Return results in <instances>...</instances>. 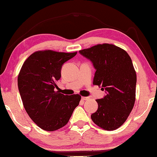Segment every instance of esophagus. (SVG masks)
Listing matches in <instances>:
<instances>
[{"instance_id":"obj_1","label":"esophagus","mask_w":157,"mask_h":157,"mask_svg":"<svg viewBox=\"0 0 157 157\" xmlns=\"http://www.w3.org/2000/svg\"><path fill=\"white\" fill-rule=\"evenodd\" d=\"M89 97H82V100H87L89 99Z\"/></svg>"}]
</instances>
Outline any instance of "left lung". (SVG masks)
Listing matches in <instances>:
<instances>
[{"label": "left lung", "mask_w": 157, "mask_h": 157, "mask_svg": "<svg viewBox=\"0 0 157 157\" xmlns=\"http://www.w3.org/2000/svg\"><path fill=\"white\" fill-rule=\"evenodd\" d=\"M79 52L95 69L93 84L106 93L96 100L98 108L91 114L92 121L105 130L116 129L125 122L135 102L136 74L131 58L125 50L108 44Z\"/></svg>", "instance_id": "obj_1"}]
</instances>
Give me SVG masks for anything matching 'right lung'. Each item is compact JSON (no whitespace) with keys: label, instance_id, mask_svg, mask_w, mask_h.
Returning <instances> with one entry per match:
<instances>
[{"label":"right lung","instance_id":"add662e5","mask_svg":"<svg viewBox=\"0 0 157 157\" xmlns=\"http://www.w3.org/2000/svg\"><path fill=\"white\" fill-rule=\"evenodd\" d=\"M77 52L44 50L32 54L23 63L18 77V87L29 116L42 129L52 132L66 125L78 107L81 96L58 91L63 63Z\"/></svg>","mask_w":157,"mask_h":157}]
</instances>
